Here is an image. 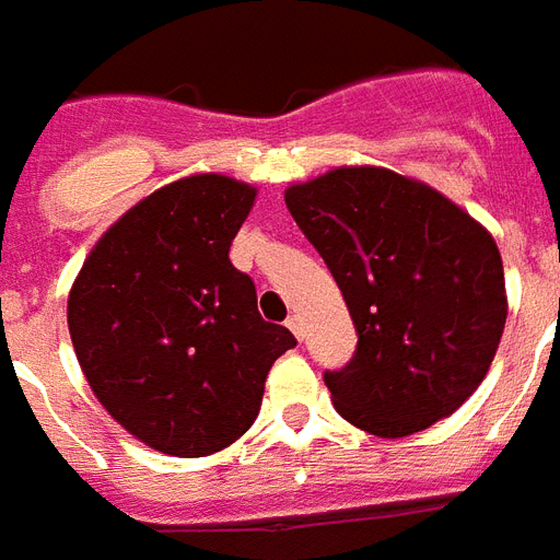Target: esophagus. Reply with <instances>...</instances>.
I'll list each match as a JSON object with an SVG mask.
<instances>
[{"instance_id":"obj_1","label":"esophagus","mask_w":560,"mask_h":560,"mask_svg":"<svg viewBox=\"0 0 560 560\" xmlns=\"http://www.w3.org/2000/svg\"><path fill=\"white\" fill-rule=\"evenodd\" d=\"M285 326H289V329H292V332L298 335V338H303V320H301V315H289Z\"/></svg>"}]
</instances>
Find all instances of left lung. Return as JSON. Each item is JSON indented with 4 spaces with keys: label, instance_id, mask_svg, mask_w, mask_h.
<instances>
[{
    "label": "left lung",
    "instance_id": "obj_1",
    "mask_svg": "<svg viewBox=\"0 0 560 560\" xmlns=\"http://www.w3.org/2000/svg\"><path fill=\"white\" fill-rule=\"evenodd\" d=\"M285 208L341 289L355 355L324 373L335 410L399 440L451 416L489 373L506 326L498 243L433 187L384 167L292 185Z\"/></svg>",
    "mask_w": 560,
    "mask_h": 560
}]
</instances>
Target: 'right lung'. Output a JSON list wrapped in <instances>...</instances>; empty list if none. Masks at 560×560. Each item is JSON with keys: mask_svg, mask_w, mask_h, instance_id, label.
<instances>
[{"mask_svg": "<svg viewBox=\"0 0 560 560\" xmlns=\"http://www.w3.org/2000/svg\"><path fill=\"white\" fill-rule=\"evenodd\" d=\"M257 187L178 178L129 208L69 292V332L89 387L120 428L173 457H208L254 424L266 375L294 335L257 312L228 252Z\"/></svg>", "mask_w": 560, "mask_h": 560, "instance_id": "obj_1", "label": "right lung"}]
</instances>
